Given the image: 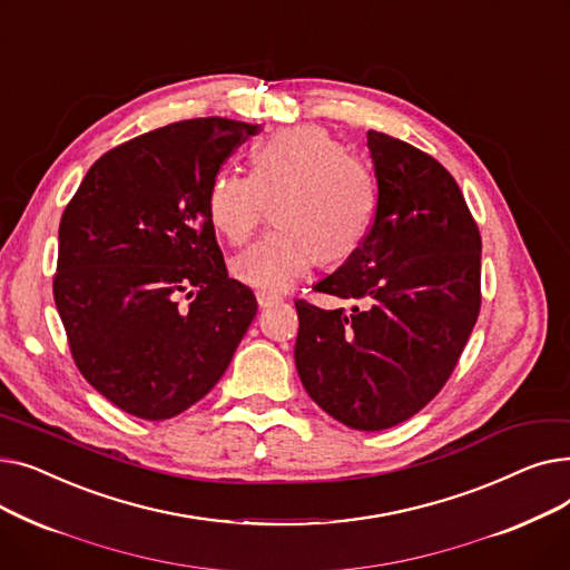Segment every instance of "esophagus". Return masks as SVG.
I'll return each mask as SVG.
<instances>
[{
	"label": "esophagus",
	"mask_w": 570,
	"mask_h": 570,
	"mask_svg": "<svg viewBox=\"0 0 570 570\" xmlns=\"http://www.w3.org/2000/svg\"><path fill=\"white\" fill-rule=\"evenodd\" d=\"M256 301L261 307H273V305L282 303V295L269 293V291H256Z\"/></svg>",
	"instance_id": "34e87169"
}]
</instances>
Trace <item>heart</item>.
Returning a JSON list of instances; mask_svg holds the SVG:
<instances>
[{"mask_svg":"<svg viewBox=\"0 0 570 570\" xmlns=\"http://www.w3.org/2000/svg\"><path fill=\"white\" fill-rule=\"evenodd\" d=\"M252 173L222 168L207 189L215 228L243 245L277 200V226L233 258L237 282L286 291L323 261L351 256L365 239L376 187L370 166L314 125L279 129L254 147Z\"/></svg>","mask_w":570,"mask_h":570,"instance_id":"heart-1","label":"heart"}]
</instances>
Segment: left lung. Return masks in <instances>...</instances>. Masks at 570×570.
I'll use <instances>...</instances> for the list:
<instances>
[{
	"mask_svg": "<svg viewBox=\"0 0 570 570\" xmlns=\"http://www.w3.org/2000/svg\"><path fill=\"white\" fill-rule=\"evenodd\" d=\"M376 175L372 226L314 291L351 312L295 301V367L335 421L379 432L428 406L451 379L481 312V230L434 157L367 131Z\"/></svg>",
	"mask_w": 570,
	"mask_h": 570,
	"instance_id": "obj_1",
	"label": "left lung"
}]
</instances>
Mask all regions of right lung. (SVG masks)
Returning <instances> with one entry per match:
<instances>
[{
	"instance_id": "1",
	"label": "right lung",
	"mask_w": 570,
	"mask_h": 570,
	"mask_svg": "<svg viewBox=\"0 0 570 570\" xmlns=\"http://www.w3.org/2000/svg\"><path fill=\"white\" fill-rule=\"evenodd\" d=\"M256 131L196 117L136 136L95 161L59 222L52 293L73 363L142 421L213 391L256 316L207 213L213 177Z\"/></svg>"
}]
</instances>
